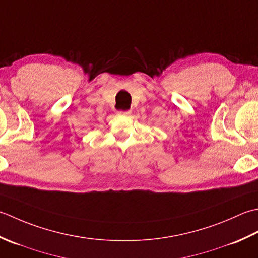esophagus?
Listing matches in <instances>:
<instances>
[{
    "label": "esophagus",
    "instance_id": "1",
    "mask_svg": "<svg viewBox=\"0 0 258 258\" xmlns=\"http://www.w3.org/2000/svg\"><path fill=\"white\" fill-rule=\"evenodd\" d=\"M131 113L130 110H128V111H118L117 114L118 115H129Z\"/></svg>",
    "mask_w": 258,
    "mask_h": 258
}]
</instances>
